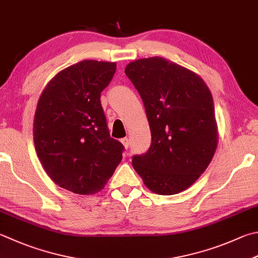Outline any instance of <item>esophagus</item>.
<instances>
[{"label":"esophagus","mask_w":258,"mask_h":258,"mask_svg":"<svg viewBox=\"0 0 258 258\" xmlns=\"http://www.w3.org/2000/svg\"><path fill=\"white\" fill-rule=\"evenodd\" d=\"M121 143L123 144V146H124V148H125V149H128V148H129L130 142H129V139H128V138H123L122 140H121Z\"/></svg>","instance_id":"esophagus-1"}]
</instances>
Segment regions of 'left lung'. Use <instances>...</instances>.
<instances>
[{"label":"left lung","instance_id":"8db88e82","mask_svg":"<svg viewBox=\"0 0 258 258\" xmlns=\"http://www.w3.org/2000/svg\"><path fill=\"white\" fill-rule=\"evenodd\" d=\"M125 75L142 98L152 133L133 166L150 191L172 196L200 177L215 155L218 129L211 92L200 76L162 57L135 60Z\"/></svg>","mask_w":258,"mask_h":258}]
</instances>
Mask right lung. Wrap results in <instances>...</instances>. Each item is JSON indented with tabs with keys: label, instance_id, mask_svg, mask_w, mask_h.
<instances>
[{
	"label": "right lung",
	"instance_id": "obj_1",
	"mask_svg": "<svg viewBox=\"0 0 258 258\" xmlns=\"http://www.w3.org/2000/svg\"><path fill=\"white\" fill-rule=\"evenodd\" d=\"M115 70V62L82 60L58 73L38 101V158L57 185L76 194L101 191L122 159L124 147L110 137L100 100Z\"/></svg>",
	"mask_w": 258,
	"mask_h": 258
}]
</instances>
